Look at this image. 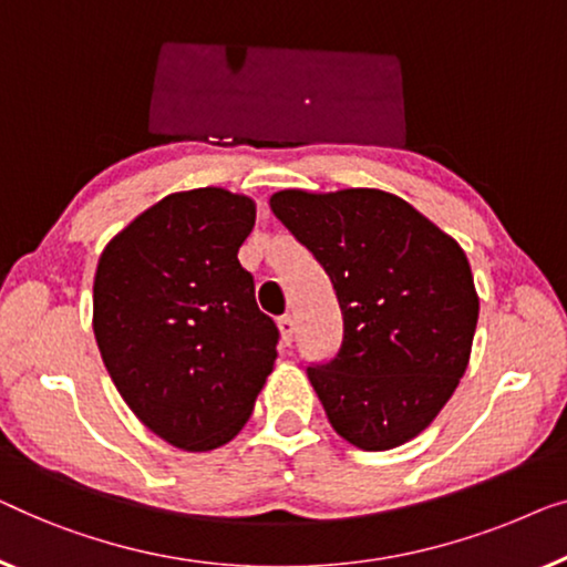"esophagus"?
I'll return each instance as SVG.
<instances>
[{"label": "esophagus", "mask_w": 567, "mask_h": 567, "mask_svg": "<svg viewBox=\"0 0 567 567\" xmlns=\"http://www.w3.org/2000/svg\"><path fill=\"white\" fill-rule=\"evenodd\" d=\"M277 329H280L282 344L290 347L292 339H295V318L292 316H282L280 321H277Z\"/></svg>", "instance_id": "34e87169"}]
</instances>
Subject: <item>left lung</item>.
<instances>
[{
  "mask_svg": "<svg viewBox=\"0 0 567 567\" xmlns=\"http://www.w3.org/2000/svg\"><path fill=\"white\" fill-rule=\"evenodd\" d=\"M269 207L337 290L344 341L308 367L333 432L367 452L419 436L473 349L481 300L462 246L382 189H280Z\"/></svg>",
  "mask_w": 567,
  "mask_h": 567,
  "instance_id": "obj_1",
  "label": "left lung"
}]
</instances>
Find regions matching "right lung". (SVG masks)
<instances>
[{"label":"right lung","instance_id":"right-lung-1","mask_svg":"<svg viewBox=\"0 0 567 567\" xmlns=\"http://www.w3.org/2000/svg\"><path fill=\"white\" fill-rule=\"evenodd\" d=\"M257 203L223 187L166 195L117 234L94 272L102 362L143 426L185 452L241 432L277 360V326L238 249Z\"/></svg>","mask_w":567,"mask_h":567}]
</instances>
